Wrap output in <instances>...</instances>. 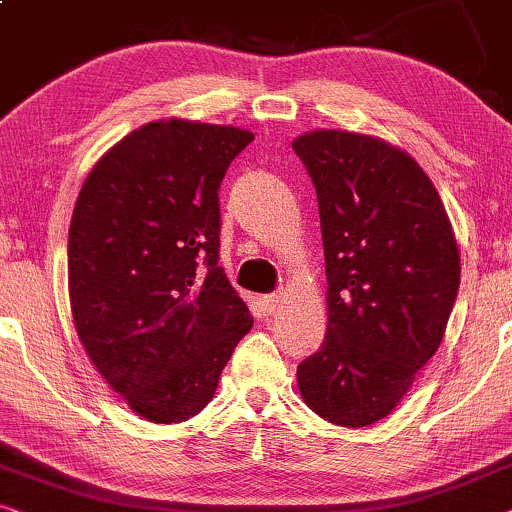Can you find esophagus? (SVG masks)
<instances>
[{"mask_svg": "<svg viewBox=\"0 0 512 512\" xmlns=\"http://www.w3.org/2000/svg\"><path fill=\"white\" fill-rule=\"evenodd\" d=\"M280 304H283V297H280L278 292H271V294H264L262 297V308L266 313H276Z\"/></svg>", "mask_w": 512, "mask_h": 512, "instance_id": "1", "label": "esophagus"}]
</instances>
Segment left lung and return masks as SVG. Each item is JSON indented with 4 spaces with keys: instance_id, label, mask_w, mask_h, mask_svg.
I'll list each match as a JSON object with an SVG mask.
<instances>
[{
    "instance_id": "obj_1",
    "label": "left lung",
    "mask_w": 512,
    "mask_h": 512,
    "mask_svg": "<svg viewBox=\"0 0 512 512\" xmlns=\"http://www.w3.org/2000/svg\"><path fill=\"white\" fill-rule=\"evenodd\" d=\"M294 153L315 185L327 269V338L297 366L304 401L341 427L397 408L434 357L459 290V250L436 187L373 136L320 129Z\"/></svg>"
}]
</instances>
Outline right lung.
Here are the masks:
<instances>
[{"label":"right lung","mask_w":512,"mask_h":512,"mask_svg":"<svg viewBox=\"0 0 512 512\" xmlns=\"http://www.w3.org/2000/svg\"><path fill=\"white\" fill-rule=\"evenodd\" d=\"M255 136L190 120L148 122L85 178L69 227L78 338L143 420L206 408L253 327L220 259V183Z\"/></svg>","instance_id":"obj_1"}]
</instances>
